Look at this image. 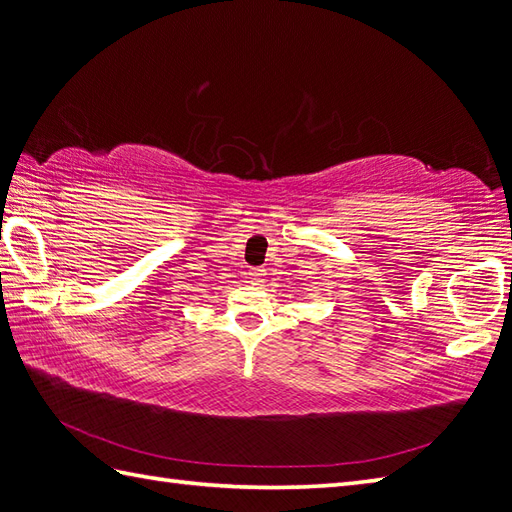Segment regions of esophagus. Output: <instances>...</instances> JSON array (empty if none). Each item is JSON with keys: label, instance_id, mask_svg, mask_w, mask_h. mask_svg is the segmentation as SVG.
Wrapping results in <instances>:
<instances>
[{"label": "esophagus", "instance_id": "1", "mask_svg": "<svg viewBox=\"0 0 512 512\" xmlns=\"http://www.w3.org/2000/svg\"><path fill=\"white\" fill-rule=\"evenodd\" d=\"M246 279H248V283L261 285V283H264V279H266V272L259 270V268H251V270L246 272Z\"/></svg>", "mask_w": 512, "mask_h": 512}]
</instances>
